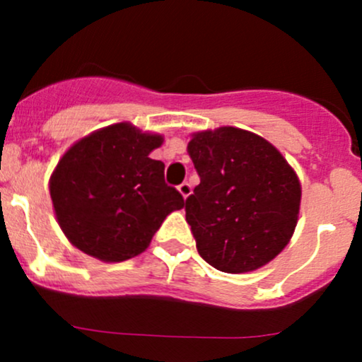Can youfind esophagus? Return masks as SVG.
<instances>
[{
    "label": "esophagus",
    "instance_id": "esophagus-1",
    "mask_svg": "<svg viewBox=\"0 0 362 362\" xmlns=\"http://www.w3.org/2000/svg\"><path fill=\"white\" fill-rule=\"evenodd\" d=\"M178 191H180V194L184 196V198H187V196L192 192V187L191 184H187V182H182V184L178 185Z\"/></svg>",
    "mask_w": 362,
    "mask_h": 362
}]
</instances>
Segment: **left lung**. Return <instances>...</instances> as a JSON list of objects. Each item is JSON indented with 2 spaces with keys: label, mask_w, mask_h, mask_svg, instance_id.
<instances>
[{
  "label": "left lung",
  "mask_w": 362,
  "mask_h": 362,
  "mask_svg": "<svg viewBox=\"0 0 362 362\" xmlns=\"http://www.w3.org/2000/svg\"><path fill=\"white\" fill-rule=\"evenodd\" d=\"M187 151L199 185L185 199V221L199 255L226 273L252 272L279 255L301 202V185L282 154L238 127L194 134Z\"/></svg>",
  "instance_id": "left-lung-1"
}]
</instances>
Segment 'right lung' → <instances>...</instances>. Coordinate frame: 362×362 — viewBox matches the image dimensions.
Wrapping results in <instances>:
<instances>
[{"mask_svg":"<svg viewBox=\"0 0 362 362\" xmlns=\"http://www.w3.org/2000/svg\"><path fill=\"white\" fill-rule=\"evenodd\" d=\"M163 144L126 122L76 141L50 178L61 229L86 254L120 262L141 254L166 215L184 198L164 182V163L151 159Z\"/></svg>","mask_w":362,"mask_h":362,"instance_id":"1","label":"right lung"}]
</instances>
